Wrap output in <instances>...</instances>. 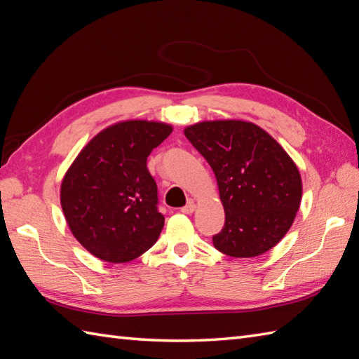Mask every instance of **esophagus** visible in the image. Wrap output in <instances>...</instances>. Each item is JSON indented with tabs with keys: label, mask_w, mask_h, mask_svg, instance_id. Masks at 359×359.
<instances>
[{
	"label": "esophagus",
	"mask_w": 359,
	"mask_h": 359,
	"mask_svg": "<svg viewBox=\"0 0 359 359\" xmlns=\"http://www.w3.org/2000/svg\"><path fill=\"white\" fill-rule=\"evenodd\" d=\"M183 214H193L196 211V203L193 202V200H189V202L182 208L180 210Z\"/></svg>",
	"instance_id": "esophagus-1"
}]
</instances>
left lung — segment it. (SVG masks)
Masks as SVG:
<instances>
[{"mask_svg": "<svg viewBox=\"0 0 359 359\" xmlns=\"http://www.w3.org/2000/svg\"><path fill=\"white\" fill-rule=\"evenodd\" d=\"M183 133L217 179L224 226L212 237L215 249L236 258L268 252L292 226L302 203L295 162L252 122L205 121Z\"/></svg>", "mask_w": 359, "mask_h": 359, "instance_id": "8db88e82", "label": "left lung"}]
</instances>
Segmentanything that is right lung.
Here are the masks:
<instances>
[{
	"label": "right lung",
	"instance_id": "obj_1",
	"mask_svg": "<svg viewBox=\"0 0 359 359\" xmlns=\"http://www.w3.org/2000/svg\"><path fill=\"white\" fill-rule=\"evenodd\" d=\"M170 123L122 121L99 131L67 170L61 206L79 243L99 260L128 263L159 238L157 185L147 157L171 135Z\"/></svg>",
	"mask_w": 359,
	"mask_h": 359
}]
</instances>
